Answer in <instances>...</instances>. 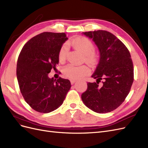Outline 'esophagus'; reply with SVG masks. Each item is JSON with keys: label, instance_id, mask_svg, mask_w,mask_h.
<instances>
[{"label": "esophagus", "instance_id": "esophagus-1", "mask_svg": "<svg viewBox=\"0 0 148 148\" xmlns=\"http://www.w3.org/2000/svg\"><path fill=\"white\" fill-rule=\"evenodd\" d=\"M76 82H77V80H75V79H71L70 80V83L71 84H73Z\"/></svg>", "mask_w": 148, "mask_h": 148}]
</instances>
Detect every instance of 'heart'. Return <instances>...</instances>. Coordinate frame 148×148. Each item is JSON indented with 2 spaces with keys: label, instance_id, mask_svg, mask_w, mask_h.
<instances>
[{
  "label": "heart",
  "instance_id": "heart-1",
  "mask_svg": "<svg viewBox=\"0 0 148 148\" xmlns=\"http://www.w3.org/2000/svg\"><path fill=\"white\" fill-rule=\"evenodd\" d=\"M71 44L78 51L84 54L85 60L89 63H94L97 60V56L93 51L95 46L93 42L88 38L83 36H77L71 40ZM69 51V46L66 43L63 44L60 47L58 58L60 62L65 60ZM90 70L86 65L77 66L73 64H69L63 69V72L66 78L71 79L81 78L88 74Z\"/></svg>",
  "mask_w": 148,
  "mask_h": 148
}]
</instances>
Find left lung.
<instances>
[{
	"label": "left lung",
	"instance_id": "obj_1",
	"mask_svg": "<svg viewBox=\"0 0 148 148\" xmlns=\"http://www.w3.org/2000/svg\"><path fill=\"white\" fill-rule=\"evenodd\" d=\"M95 42L99 52V61L82 99L97 113L110 112L125 101L133 82V65L125 44L109 31L97 30L82 33ZM102 80V84H99Z\"/></svg>",
	"mask_w": 148,
	"mask_h": 148
}]
</instances>
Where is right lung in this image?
Here are the masks:
<instances>
[{
    "mask_svg": "<svg viewBox=\"0 0 148 148\" xmlns=\"http://www.w3.org/2000/svg\"><path fill=\"white\" fill-rule=\"evenodd\" d=\"M67 39L64 33L44 32L31 38L20 52L16 65L20 91L26 103L38 112L59 108L71 88L69 79L48 76L59 64V50Z\"/></svg>",
    "mask_w": 148,
    "mask_h": 148,
    "instance_id": "add662e5",
    "label": "right lung"
}]
</instances>
